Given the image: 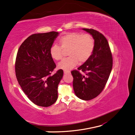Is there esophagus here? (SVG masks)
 Returning <instances> with one entry per match:
<instances>
[{
    "mask_svg": "<svg viewBox=\"0 0 135 135\" xmlns=\"http://www.w3.org/2000/svg\"><path fill=\"white\" fill-rule=\"evenodd\" d=\"M64 73L65 74H70L71 72L70 71H66V70H64Z\"/></svg>",
    "mask_w": 135,
    "mask_h": 135,
    "instance_id": "esophagus-1",
    "label": "esophagus"
}]
</instances>
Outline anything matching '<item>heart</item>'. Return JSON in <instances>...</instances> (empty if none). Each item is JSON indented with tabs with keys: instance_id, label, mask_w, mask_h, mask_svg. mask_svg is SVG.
Masks as SVG:
<instances>
[{
	"instance_id": "heart-1",
	"label": "heart",
	"mask_w": 135,
	"mask_h": 135,
	"mask_svg": "<svg viewBox=\"0 0 135 135\" xmlns=\"http://www.w3.org/2000/svg\"><path fill=\"white\" fill-rule=\"evenodd\" d=\"M60 46L54 45L50 49V55L55 60L61 59L63 50H67L69 56L59 63L57 67L62 70L69 71L78 63H84L91 56L95 47L94 37L89 33L81 34L71 32L64 35L59 39Z\"/></svg>"
}]
</instances>
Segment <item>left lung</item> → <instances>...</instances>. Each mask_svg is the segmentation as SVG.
Masks as SVG:
<instances>
[{
  "label": "left lung",
  "mask_w": 135,
  "mask_h": 135,
  "mask_svg": "<svg viewBox=\"0 0 135 135\" xmlns=\"http://www.w3.org/2000/svg\"><path fill=\"white\" fill-rule=\"evenodd\" d=\"M83 30L94 37V49L88 59L78 70L72 71L71 74L75 95L79 99L89 100L104 88L112 70L113 59L108 41L102 33L94 29Z\"/></svg>",
  "instance_id": "1"
}]
</instances>
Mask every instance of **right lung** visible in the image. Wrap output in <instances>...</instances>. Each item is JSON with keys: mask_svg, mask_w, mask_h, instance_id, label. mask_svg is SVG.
<instances>
[{"mask_svg": "<svg viewBox=\"0 0 135 135\" xmlns=\"http://www.w3.org/2000/svg\"><path fill=\"white\" fill-rule=\"evenodd\" d=\"M57 32L31 35L23 41L15 61L16 79L22 90L35 104L47 107L56 102L58 84L63 71L52 74L56 64L50 49Z\"/></svg>", "mask_w": 135, "mask_h": 135, "instance_id": "add662e5", "label": "right lung"}]
</instances>
